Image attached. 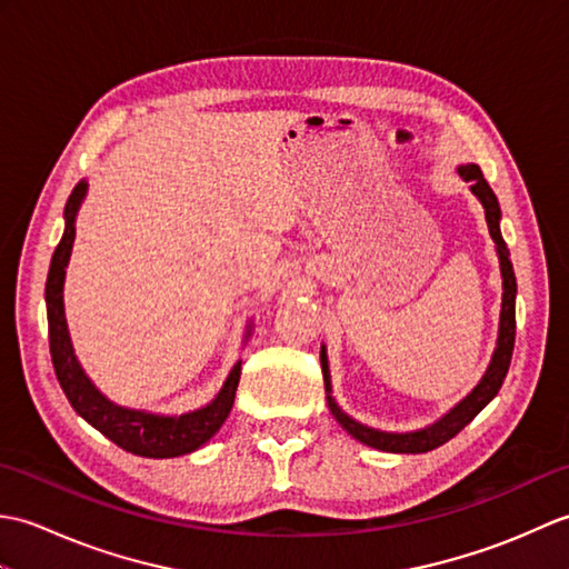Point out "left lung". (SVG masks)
Listing matches in <instances>:
<instances>
[{
    "label": "left lung",
    "mask_w": 569,
    "mask_h": 569,
    "mask_svg": "<svg viewBox=\"0 0 569 569\" xmlns=\"http://www.w3.org/2000/svg\"><path fill=\"white\" fill-rule=\"evenodd\" d=\"M459 176H462L467 183H471V192H475V196L481 200V204H485L489 234L493 241H497V251H499V261H501V278H503L499 342H497V352H493V357H491V365L485 373V379L477 383V389L471 391L462 403H457L450 413L440 418L435 426H430L426 430H416V432H381V430L361 426V422L342 413L340 406H337L335 398L330 396L332 391H330L328 357H325V352L320 355L325 391H328V406L332 410V416L349 435H352V438H357L359 442H365L369 447H377V450H383V452L418 455V452H430V450H435V447H440L447 440H452L455 435L465 426H469V422L477 418L479 410L499 393L506 373H509V367H511L513 342H516V273H513V263H511V251H509V247H506L501 229H499L501 208H499V200H497V196H493V190L487 183V178H485V173H481L479 166H475V163L459 166Z\"/></svg>",
    "instance_id": "8db88e82"
}]
</instances>
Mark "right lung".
I'll return each instance as SVG.
<instances>
[{
	"instance_id": "obj_1",
	"label": "right lung",
	"mask_w": 569,
	"mask_h": 569,
	"mask_svg": "<svg viewBox=\"0 0 569 569\" xmlns=\"http://www.w3.org/2000/svg\"><path fill=\"white\" fill-rule=\"evenodd\" d=\"M84 190H88V183L80 180L70 192L66 204V232L53 251L51 269H48L46 278L48 345H51V361L58 383L68 396L70 406L76 408V413L88 420L92 428H98L104 438H110L114 445L122 447V450L156 459L188 455L198 450L200 445L208 442L222 428V422L227 420L234 403L241 361H237L232 373L227 377V383L222 386V391L217 393L210 406L192 410V413L186 416H151L143 413V410L114 406L94 389L92 381L80 369L76 355H72L63 312V278L72 239H76V212L84 198Z\"/></svg>"
}]
</instances>
